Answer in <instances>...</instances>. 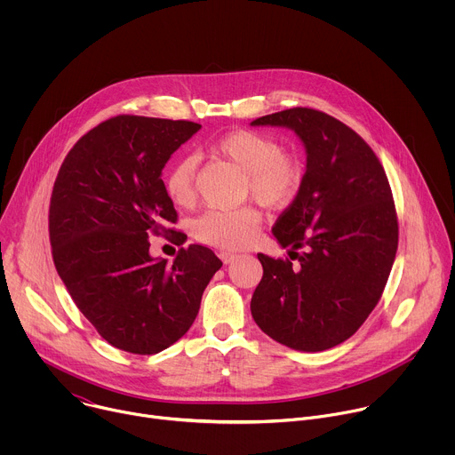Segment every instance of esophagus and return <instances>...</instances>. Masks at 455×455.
<instances>
[{
    "instance_id": "1",
    "label": "esophagus",
    "mask_w": 455,
    "mask_h": 455,
    "mask_svg": "<svg viewBox=\"0 0 455 455\" xmlns=\"http://www.w3.org/2000/svg\"><path fill=\"white\" fill-rule=\"evenodd\" d=\"M220 259L221 261L225 263V265H230V263H234L235 259H237V253H234V251H220Z\"/></svg>"
}]
</instances>
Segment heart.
Wrapping results in <instances>:
<instances>
[{"instance_id": "b5f03b06", "label": "heart", "mask_w": 455, "mask_h": 455, "mask_svg": "<svg viewBox=\"0 0 455 455\" xmlns=\"http://www.w3.org/2000/svg\"><path fill=\"white\" fill-rule=\"evenodd\" d=\"M209 153L243 172L244 194L265 209L288 207L302 188V162L283 151V144L267 133L237 129L212 142ZM164 187L176 207L190 205L196 194V162L176 160L164 178ZM259 223L261 216L251 207L212 209L194 221L192 232L204 243L239 248L253 237Z\"/></svg>"}]
</instances>
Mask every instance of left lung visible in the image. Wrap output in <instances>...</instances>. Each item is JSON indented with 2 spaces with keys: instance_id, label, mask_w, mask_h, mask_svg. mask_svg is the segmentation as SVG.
<instances>
[{
  "instance_id": "obj_1",
  "label": "left lung",
  "mask_w": 455,
  "mask_h": 455,
  "mask_svg": "<svg viewBox=\"0 0 455 455\" xmlns=\"http://www.w3.org/2000/svg\"><path fill=\"white\" fill-rule=\"evenodd\" d=\"M251 125L290 127L307 153L302 188L272 228L290 259L257 253L263 279L251 316L291 349L335 347L358 331L391 274L398 250L391 185L367 142L328 113L291 108Z\"/></svg>"
}]
</instances>
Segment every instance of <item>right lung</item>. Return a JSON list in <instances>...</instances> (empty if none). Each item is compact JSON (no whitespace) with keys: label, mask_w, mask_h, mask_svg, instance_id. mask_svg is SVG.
Instances as JSON below:
<instances>
[{"label":"right lung","mask_w":455,"mask_h":455,"mask_svg":"<svg viewBox=\"0 0 455 455\" xmlns=\"http://www.w3.org/2000/svg\"><path fill=\"white\" fill-rule=\"evenodd\" d=\"M200 124L118 115L77 140L53 183L48 232L53 265L81 313L116 349L156 355L180 340L221 268L202 244L172 263L153 259L151 235L180 241L162 169Z\"/></svg>","instance_id":"add662e5"}]
</instances>
